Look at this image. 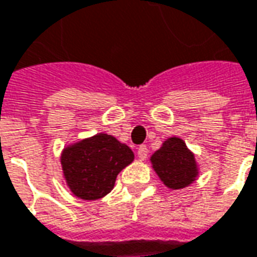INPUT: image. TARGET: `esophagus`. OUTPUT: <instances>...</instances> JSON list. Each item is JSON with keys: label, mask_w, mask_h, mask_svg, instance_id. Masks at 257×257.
<instances>
[{"label": "esophagus", "mask_w": 257, "mask_h": 257, "mask_svg": "<svg viewBox=\"0 0 257 257\" xmlns=\"http://www.w3.org/2000/svg\"><path fill=\"white\" fill-rule=\"evenodd\" d=\"M148 153H149V151H148V148L145 145L138 148V158L141 159V160H145V159L148 158Z\"/></svg>", "instance_id": "1"}]
</instances>
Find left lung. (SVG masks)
<instances>
[{
	"label": "left lung",
	"mask_w": 257,
	"mask_h": 257,
	"mask_svg": "<svg viewBox=\"0 0 257 257\" xmlns=\"http://www.w3.org/2000/svg\"><path fill=\"white\" fill-rule=\"evenodd\" d=\"M152 167L167 188L180 190L190 186L198 176L194 153L177 136L166 139L151 158Z\"/></svg>",
	"instance_id": "8db88e82"
}]
</instances>
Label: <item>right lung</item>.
<instances>
[{
	"label": "right lung",
	"mask_w": 257,
	"mask_h": 257,
	"mask_svg": "<svg viewBox=\"0 0 257 257\" xmlns=\"http://www.w3.org/2000/svg\"><path fill=\"white\" fill-rule=\"evenodd\" d=\"M134 152L106 134L87 138L66 146L62 170L66 184L81 200H98L114 188L116 176L134 162Z\"/></svg>",
	"instance_id": "obj_1"
}]
</instances>
